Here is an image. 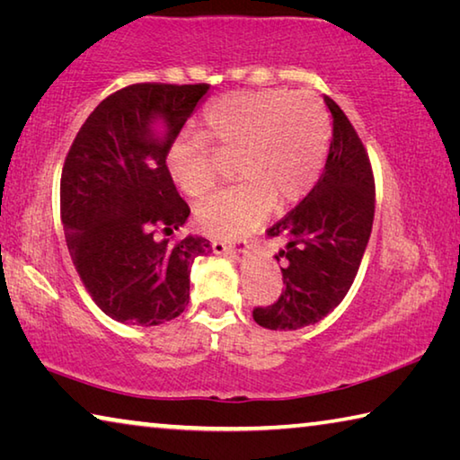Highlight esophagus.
I'll list each match as a JSON object with an SVG mask.
<instances>
[{"mask_svg": "<svg viewBox=\"0 0 460 460\" xmlns=\"http://www.w3.org/2000/svg\"><path fill=\"white\" fill-rule=\"evenodd\" d=\"M213 252L217 255H221V253L245 255L249 252V241L239 239V241H235V243H225V241H213Z\"/></svg>", "mask_w": 460, "mask_h": 460, "instance_id": "1", "label": "esophagus"}]
</instances>
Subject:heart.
<instances>
[{
  "mask_svg": "<svg viewBox=\"0 0 460 460\" xmlns=\"http://www.w3.org/2000/svg\"><path fill=\"white\" fill-rule=\"evenodd\" d=\"M205 123L221 150L237 154L233 178L241 181L207 197L194 211L208 235H245L266 219L271 207L298 202L321 174L329 119L310 93H231L208 109ZM168 170L189 197H202L215 184L207 146L199 137L176 139L168 152Z\"/></svg>",
  "mask_w": 460,
  "mask_h": 460,
  "instance_id": "1",
  "label": "heart"
}]
</instances>
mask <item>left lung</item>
<instances>
[{
    "instance_id": "obj_1",
    "label": "left lung",
    "mask_w": 460,
    "mask_h": 460,
    "mask_svg": "<svg viewBox=\"0 0 460 460\" xmlns=\"http://www.w3.org/2000/svg\"><path fill=\"white\" fill-rule=\"evenodd\" d=\"M332 137L323 174L305 199L268 231L282 239L286 288L271 306L255 308L253 321L271 331H298L341 305L369 243L376 184L367 152L351 121L331 97Z\"/></svg>"
}]
</instances>
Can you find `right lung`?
Segmentation results:
<instances>
[{
  "mask_svg": "<svg viewBox=\"0 0 460 460\" xmlns=\"http://www.w3.org/2000/svg\"><path fill=\"white\" fill-rule=\"evenodd\" d=\"M211 84H129L101 101L62 166L60 217L76 271L95 305L123 324L155 326L189 305L190 268L211 241L170 243L190 208L166 155Z\"/></svg>",
  "mask_w": 460,
  "mask_h": 460,
  "instance_id": "right-lung-1",
  "label": "right lung"
}]
</instances>
